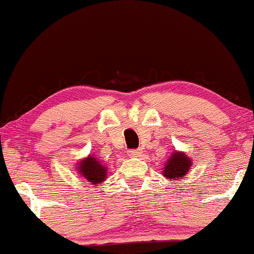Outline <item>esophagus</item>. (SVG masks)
<instances>
[{
	"label": "esophagus",
	"mask_w": 254,
	"mask_h": 254,
	"mask_svg": "<svg viewBox=\"0 0 254 254\" xmlns=\"http://www.w3.org/2000/svg\"><path fill=\"white\" fill-rule=\"evenodd\" d=\"M127 153H128V155L132 156V158H138V156L142 155L143 150L142 149H129Z\"/></svg>",
	"instance_id": "esophagus-1"
}]
</instances>
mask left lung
Wrapping results in <instances>:
<instances>
[{
	"instance_id": "1",
	"label": "left lung",
	"mask_w": 254,
	"mask_h": 254,
	"mask_svg": "<svg viewBox=\"0 0 254 254\" xmlns=\"http://www.w3.org/2000/svg\"><path fill=\"white\" fill-rule=\"evenodd\" d=\"M192 165V161L185 155L184 153L175 151L171 154V158L167 160L165 170L163 171L164 176H166L169 180H177L182 179L190 170V166Z\"/></svg>"
}]
</instances>
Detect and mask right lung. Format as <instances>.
<instances>
[{
  "mask_svg": "<svg viewBox=\"0 0 254 254\" xmlns=\"http://www.w3.org/2000/svg\"><path fill=\"white\" fill-rule=\"evenodd\" d=\"M78 170L85 180H88L89 182L94 185L103 182L106 177V167L103 166V164L99 163L94 156L90 155L80 161Z\"/></svg>",
  "mask_w": 254,
  "mask_h": 254,
  "instance_id": "obj_1",
  "label": "right lung"
}]
</instances>
